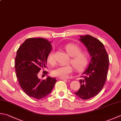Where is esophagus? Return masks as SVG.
Segmentation results:
<instances>
[{
	"label": "esophagus",
	"mask_w": 121,
	"mask_h": 121,
	"mask_svg": "<svg viewBox=\"0 0 121 121\" xmlns=\"http://www.w3.org/2000/svg\"><path fill=\"white\" fill-rule=\"evenodd\" d=\"M61 80H63L64 81H69L70 80L68 79H65V78H61Z\"/></svg>",
	"instance_id": "1"
}]
</instances>
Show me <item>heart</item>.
<instances>
[{
	"label": "heart",
	"mask_w": 121,
	"mask_h": 121,
	"mask_svg": "<svg viewBox=\"0 0 121 121\" xmlns=\"http://www.w3.org/2000/svg\"><path fill=\"white\" fill-rule=\"evenodd\" d=\"M65 51L70 56L69 62L71 65H61L52 70L51 73L53 76L60 78H68L73 70V66L77 71H81L87 65L89 61V55L87 52L81 51V48L78 45L74 43H69L65 47ZM47 61L50 65L55 63L53 52L51 51L47 57Z\"/></svg>",
	"instance_id": "heart-1"
}]
</instances>
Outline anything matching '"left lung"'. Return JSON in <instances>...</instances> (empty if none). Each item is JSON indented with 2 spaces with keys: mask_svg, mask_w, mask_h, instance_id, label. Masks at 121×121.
<instances>
[{
  "mask_svg": "<svg viewBox=\"0 0 121 121\" xmlns=\"http://www.w3.org/2000/svg\"><path fill=\"white\" fill-rule=\"evenodd\" d=\"M88 50L91 59L88 67L82 73L79 90L75 94L83 100H88L100 93L107 79L109 65L108 56L103 44L90 35L80 36Z\"/></svg>",
  "mask_w": 121,
  "mask_h": 121,
  "instance_id": "left-lung-1",
  "label": "left lung"
}]
</instances>
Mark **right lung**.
<instances>
[{
	"label": "right lung",
	"instance_id": "1",
	"mask_svg": "<svg viewBox=\"0 0 121 121\" xmlns=\"http://www.w3.org/2000/svg\"><path fill=\"white\" fill-rule=\"evenodd\" d=\"M52 50L48 40L42 38H29L21 44L17 51L15 71L21 89L30 97L41 99L52 90L56 80L48 77L41 80L38 73L46 68L47 57ZM45 74L48 72L44 71Z\"/></svg>",
	"mask_w": 121,
	"mask_h": 121
}]
</instances>
